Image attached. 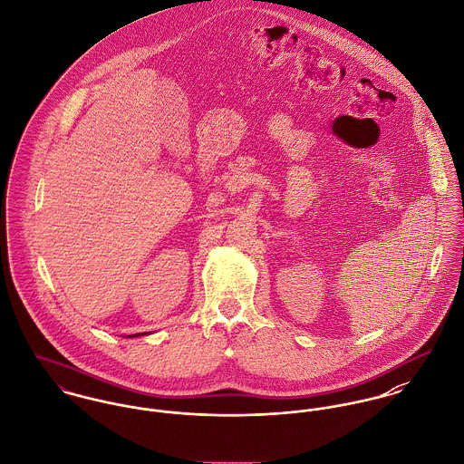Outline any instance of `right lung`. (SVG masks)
<instances>
[{"mask_svg":"<svg viewBox=\"0 0 464 464\" xmlns=\"http://www.w3.org/2000/svg\"><path fill=\"white\" fill-rule=\"evenodd\" d=\"M141 335H146V332H143V334H132V335H127V337H141Z\"/></svg>","mask_w":464,"mask_h":464,"instance_id":"add662e5","label":"right lung"}]
</instances>
